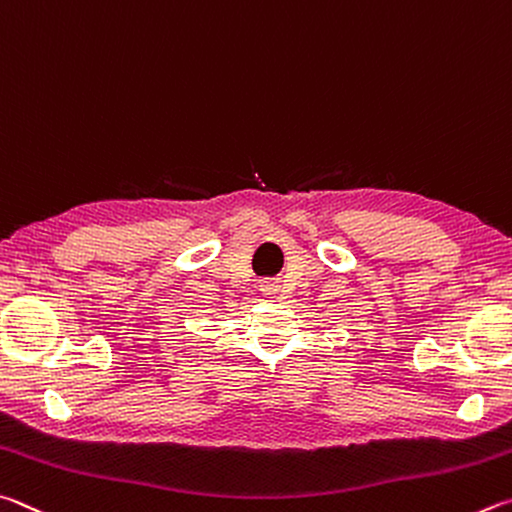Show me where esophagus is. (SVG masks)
Listing matches in <instances>:
<instances>
[{
	"label": "esophagus",
	"instance_id": "34e87169",
	"mask_svg": "<svg viewBox=\"0 0 512 512\" xmlns=\"http://www.w3.org/2000/svg\"><path fill=\"white\" fill-rule=\"evenodd\" d=\"M276 290H279V285H276L274 281H263V285H261L263 294H276Z\"/></svg>",
	"mask_w": 512,
	"mask_h": 512
}]
</instances>
